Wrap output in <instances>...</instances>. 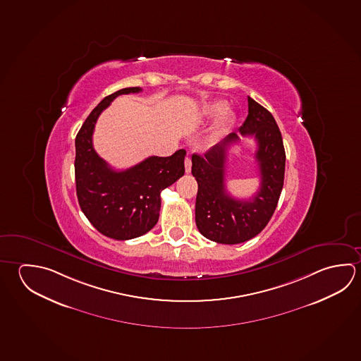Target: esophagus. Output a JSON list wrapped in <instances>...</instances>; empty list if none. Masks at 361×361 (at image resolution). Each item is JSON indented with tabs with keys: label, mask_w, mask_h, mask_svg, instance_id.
Instances as JSON below:
<instances>
[{
	"label": "esophagus",
	"mask_w": 361,
	"mask_h": 361,
	"mask_svg": "<svg viewBox=\"0 0 361 361\" xmlns=\"http://www.w3.org/2000/svg\"><path fill=\"white\" fill-rule=\"evenodd\" d=\"M185 171L188 172V173L191 172V159L190 157L185 159Z\"/></svg>",
	"instance_id": "esophagus-1"
}]
</instances>
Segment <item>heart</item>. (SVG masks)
Listing matches in <instances>:
<instances>
[{"instance_id": "1", "label": "heart", "mask_w": 361, "mask_h": 361, "mask_svg": "<svg viewBox=\"0 0 361 361\" xmlns=\"http://www.w3.org/2000/svg\"><path fill=\"white\" fill-rule=\"evenodd\" d=\"M224 110H226V105L223 102H213V104H209V105L205 106V115L208 118H213L215 115L221 114ZM229 121H231V114L228 111H225L223 115L219 116V119L216 121L214 135H219V134L223 133V130L227 128Z\"/></svg>"}]
</instances>
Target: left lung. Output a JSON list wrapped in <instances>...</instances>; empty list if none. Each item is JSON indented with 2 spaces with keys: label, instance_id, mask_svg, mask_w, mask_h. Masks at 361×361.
I'll return each instance as SVG.
<instances>
[{
  "label": "left lung",
  "instance_id": "1",
  "mask_svg": "<svg viewBox=\"0 0 361 361\" xmlns=\"http://www.w3.org/2000/svg\"><path fill=\"white\" fill-rule=\"evenodd\" d=\"M247 100L248 115L238 132L258 142L255 157L262 178L259 191L250 201H240L225 190L227 148L240 140L235 132L204 156L191 157V173L197 181L196 227L216 243L237 245L257 235L271 219L284 185L285 149L278 124L259 102L250 96Z\"/></svg>",
  "mask_w": 361,
  "mask_h": 361
}]
</instances>
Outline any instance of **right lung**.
I'll return each mask as SVG.
<instances>
[{
    "instance_id": "obj_1",
    "label": "right lung",
    "mask_w": 361,
    "mask_h": 361,
    "mask_svg": "<svg viewBox=\"0 0 361 361\" xmlns=\"http://www.w3.org/2000/svg\"><path fill=\"white\" fill-rule=\"evenodd\" d=\"M140 91L127 87L106 96L76 135L75 176L80 207L100 233L118 240L137 238L151 231L159 221L161 191L185 173V149L170 157L151 156L124 171H115L94 149L92 134L99 115L115 97Z\"/></svg>"
}]
</instances>
